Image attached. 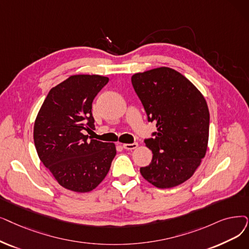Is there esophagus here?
<instances>
[{
    "mask_svg": "<svg viewBox=\"0 0 249 249\" xmlns=\"http://www.w3.org/2000/svg\"><path fill=\"white\" fill-rule=\"evenodd\" d=\"M137 146H138V143H137V142H133V143H125V144H123V148H125V149H127V150H132V149H135Z\"/></svg>",
    "mask_w": 249,
    "mask_h": 249,
    "instance_id": "34e87169",
    "label": "esophagus"
}]
</instances>
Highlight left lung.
Returning <instances> with one entry per match:
<instances>
[{
	"instance_id": "1",
	"label": "left lung",
	"mask_w": 249,
	"mask_h": 249,
	"mask_svg": "<svg viewBox=\"0 0 249 249\" xmlns=\"http://www.w3.org/2000/svg\"><path fill=\"white\" fill-rule=\"evenodd\" d=\"M133 89L157 132L144 140L153 151L151 163L140 168L158 188L188 180L208 149L210 113L201 92L174 69L160 67L131 77Z\"/></svg>"
}]
</instances>
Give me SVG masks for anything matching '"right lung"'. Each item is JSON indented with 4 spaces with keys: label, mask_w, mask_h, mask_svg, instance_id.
<instances>
[{
    "label": "right lung",
    "mask_w": 249,
    "mask_h": 249,
    "mask_svg": "<svg viewBox=\"0 0 249 249\" xmlns=\"http://www.w3.org/2000/svg\"><path fill=\"white\" fill-rule=\"evenodd\" d=\"M107 82L101 75H73L50 90L36 116L34 139L38 158L68 190L94 189L116 156L114 143L89 140L84 134L94 129L92 102Z\"/></svg>",
    "instance_id": "add662e5"
}]
</instances>
